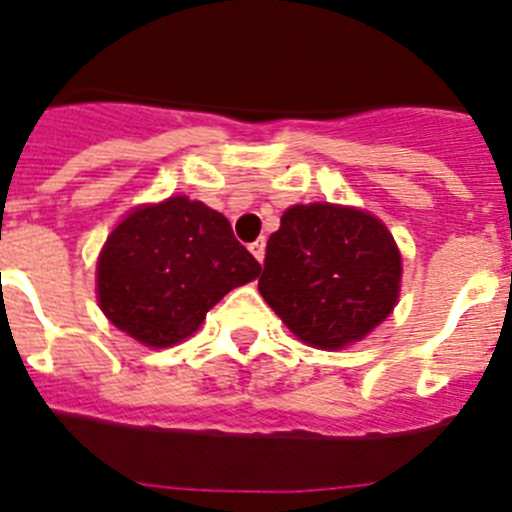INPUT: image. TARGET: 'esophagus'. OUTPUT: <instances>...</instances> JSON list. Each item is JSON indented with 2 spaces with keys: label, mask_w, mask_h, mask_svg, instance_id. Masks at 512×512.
<instances>
[{
  "label": "esophagus",
  "mask_w": 512,
  "mask_h": 512,
  "mask_svg": "<svg viewBox=\"0 0 512 512\" xmlns=\"http://www.w3.org/2000/svg\"><path fill=\"white\" fill-rule=\"evenodd\" d=\"M248 248H251V253H253V256H256V259L264 261V256H266V241H264V238H259V241H253Z\"/></svg>",
  "instance_id": "esophagus-1"
}]
</instances>
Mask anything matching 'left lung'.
<instances>
[{
	"label": "left lung",
	"mask_w": 512,
	"mask_h": 512,
	"mask_svg": "<svg viewBox=\"0 0 512 512\" xmlns=\"http://www.w3.org/2000/svg\"><path fill=\"white\" fill-rule=\"evenodd\" d=\"M400 277V251L377 217L295 205L266 243L259 292L300 341L341 348L390 315Z\"/></svg>",
	"instance_id": "1"
}]
</instances>
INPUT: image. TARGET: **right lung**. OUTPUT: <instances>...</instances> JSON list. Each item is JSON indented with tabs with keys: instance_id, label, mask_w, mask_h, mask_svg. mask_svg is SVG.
Here are the masks:
<instances>
[{
	"instance_id": "1",
	"label": "right lung",
	"mask_w": 512,
	"mask_h": 512,
	"mask_svg": "<svg viewBox=\"0 0 512 512\" xmlns=\"http://www.w3.org/2000/svg\"><path fill=\"white\" fill-rule=\"evenodd\" d=\"M261 274L235 241L228 217L187 197L138 207L99 253V307L146 346H174L192 336L207 310L230 289Z\"/></svg>"
}]
</instances>
